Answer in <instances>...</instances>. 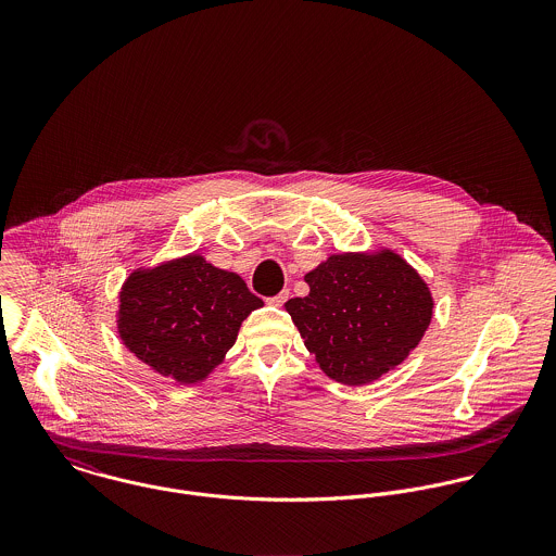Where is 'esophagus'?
<instances>
[{"label": "esophagus", "mask_w": 556, "mask_h": 556, "mask_svg": "<svg viewBox=\"0 0 556 556\" xmlns=\"http://www.w3.org/2000/svg\"><path fill=\"white\" fill-rule=\"evenodd\" d=\"M287 300H289V291L285 289V291H280L278 295H274V298H267V304H269V306H282Z\"/></svg>", "instance_id": "34e87169"}]
</instances>
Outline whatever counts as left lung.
<instances>
[{"label": "left lung", "instance_id": "obj_1", "mask_svg": "<svg viewBox=\"0 0 556 556\" xmlns=\"http://www.w3.org/2000/svg\"><path fill=\"white\" fill-rule=\"evenodd\" d=\"M306 298L285 304L318 368L368 386L402 364L432 320V291L390 248L329 254L304 276Z\"/></svg>", "mask_w": 556, "mask_h": 556}]
</instances>
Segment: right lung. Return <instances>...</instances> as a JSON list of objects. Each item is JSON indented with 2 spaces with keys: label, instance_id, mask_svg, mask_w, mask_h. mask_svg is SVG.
I'll list each match as a JSON object with an SVG mask.
<instances>
[{
  "label": "right lung",
  "instance_id": "1",
  "mask_svg": "<svg viewBox=\"0 0 556 556\" xmlns=\"http://www.w3.org/2000/svg\"><path fill=\"white\" fill-rule=\"evenodd\" d=\"M261 306L236 271L190 252L130 271L115 323L143 364L177 386H197L225 362L243 318Z\"/></svg>",
  "mask_w": 556,
  "mask_h": 556
}]
</instances>
